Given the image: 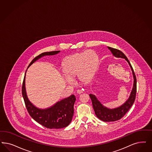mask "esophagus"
Returning a JSON list of instances; mask_svg holds the SVG:
<instances>
[{
  "label": "esophagus",
  "instance_id": "1",
  "mask_svg": "<svg viewBox=\"0 0 152 152\" xmlns=\"http://www.w3.org/2000/svg\"><path fill=\"white\" fill-rule=\"evenodd\" d=\"M77 93L79 94H82V93H83V91L82 90H78L77 91Z\"/></svg>",
  "mask_w": 152,
  "mask_h": 152
}]
</instances>
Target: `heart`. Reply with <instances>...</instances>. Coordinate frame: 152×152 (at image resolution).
<instances>
[{
  "mask_svg": "<svg viewBox=\"0 0 152 152\" xmlns=\"http://www.w3.org/2000/svg\"><path fill=\"white\" fill-rule=\"evenodd\" d=\"M98 63V56L94 51L87 50L75 54L63 62V72L66 81L71 84L77 75L80 82L88 83L93 79Z\"/></svg>",
  "mask_w": 152,
  "mask_h": 152,
  "instance_id": "obj_1",
  "label": "heart"
}]
</instances>
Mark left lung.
Returning a JSON list of instances; mask_svg holds the SVG:
<instances>
[{"instance_id": "1", "label": "left lung", "mask_w": 152, "mask_h": 152, "mask_svg": "<svg viewBox=\"0 0 152 152\" xmlns=\"http://www.w3.org/2000/svg\"><path fill=\"white\" fill-rule=\"evenodd\" d=\"M107 48L108 49L110 50V52L112 53L114 57L124 58L128 62L131 68L134 78L133 86L129 98L124 104H122L118 107L113 109L108 108L102 104L95 95L92 94H89L92 101L93 107L96 117L100 120L104 122H113L120 120L127 112V111L130 110L131 106L133 104L136 97V79L133 68L132 67L129 59L126 57L125 55L118 49L109 47H107Z\"/></svg>"}]
</instances>
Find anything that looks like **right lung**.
I'll use <instances>...</instances> for the list:
<instances>
[{
    "label": "right lung",
    "mask_w": 152,
    "mask_h": 152,
    "mask_svg": "<svg viewBox=\"0 0 152 152\" xmlns=\"http://www.w3.org/2000/svg\"><path fill=\"white\" fill-rule=\"evenodd\" d=\"M59 52L60 51L59 50L42 53L32 61L28 68L40 58L47 56H54ZM26 72L27 70L22 84V93L30 115L37 122L48 129H58L68 126L73 117V105L76 100L75 96L71 95L47 108H39L33 104L28 98L25 85Z\"/></svg>",
    "instance_id": "1"
}]
</instances>
